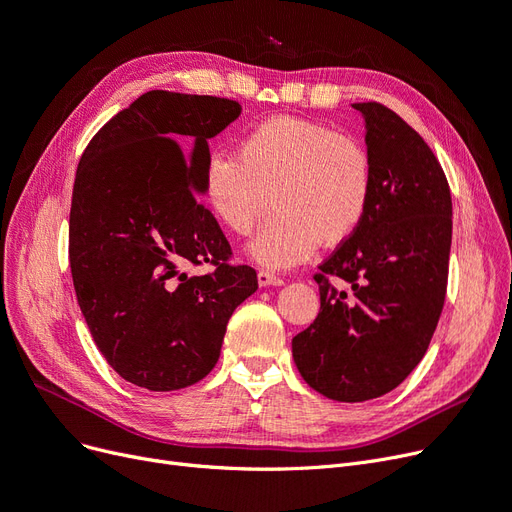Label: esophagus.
Masks as SVG:
<instances>
[{
	"instance_id": "obj_1",
	"label": "esophagus",
	"mask_w": 512,
	"mask_h": 512,
	"mask_svg": "<svg viewBox=\"0 0 512 512\" xmlns=\"http://www.w3.org/2000/svg\"><path fill=\"white\" fill-rule=\"evenodd\" d=\"M257 280H259L261 287H270V285L280 287V285H285V280H282L278 274H274L270 270H259L257 272Z\"/></svg>"
}]
</instances>
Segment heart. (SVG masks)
<instances>
[{
    "mask_svg": "<svg viewBox=\"0 0 512 512\" xmlns=\"http://www.w3.org/2000/svg\"><path fill=\"white\" fill-rule=\"evenodd\" d=\"M204 200L227 230L246 236L268 208L251 253L263 266L304 261L316 242L333 246L363 223L373 196V160L329 124L274 116L242 132L238 151H213L202 173Z\"/></svg>",
    "mask_w": 512,
    "mask_h": 512,
    "instance_id": "b5f03b06",
    "label": "heart"
}]
</instances>
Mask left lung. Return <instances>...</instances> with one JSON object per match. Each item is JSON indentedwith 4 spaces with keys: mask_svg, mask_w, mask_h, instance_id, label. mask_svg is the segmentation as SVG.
<instances>
[{
    "mask_svg": "<svg viewBox=\"0 0 512 512\" xmlns=\"http://www.w3.org/2000/svg\"><path fill=\"white\" fill-rule=\"evenodd\" d=\"M352 107L367 124L371 204L318 266L320 312L291 344L308 386L339 403L377 399L418 367L443 312L451 249V192L428 143L382 103Z\"/></svg>",
    "mask_w": 512,
    "mask_h": 512,
    "instance_id": "8db88e82",
    "label": "left lung"
}]
</instances>
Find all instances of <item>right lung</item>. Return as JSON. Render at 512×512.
Masks as SVG:
<instances>
[{
  "mask_svg": "<svg viewBox=\"0 0 512 512\" xmlns=\"http://www.w3.org/2000/svg\"><path fill=\"white\" fill-rule=\"evenodd\" d=\"M242 107L208 94L149 90L84 149L69 213V266L94 344L126 382L154 392L200 382L257 272L198 200L208 139ZM187 148L190 156L182 151ZM214 270L189 277V267Z\"/></svg>",
  "mask_w": 512,
  "mask_h": 512,
  "instance_id": "obj_1",
  "label": "right lung"
}]
</instances>
